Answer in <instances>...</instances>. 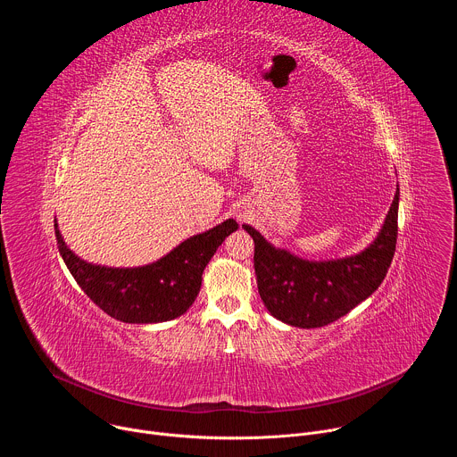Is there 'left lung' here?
<instances>
[{"mask_svg":"<svg viewBox=\"0 0 457 457\" xmlns=\"http://www.w3.org/2000/svg\"><path fill=\"white\" fill-rule=\"evenodd\" d=\"M400 187L376 238L360 253L342 258L309 260L268 242L249 224L242 228L254 242V275L268 311L300 329L333 323L367 300L393 262L398 237Z\"/></svg>","mask_w":457,"mask_h":457,"instance_id":"1","label":"left lung"}]
</instances>
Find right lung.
I'll return each instance as SVG.
<instances>
[{"instance_id":"right-lung-1","label":"right lung","mask_w":457,"mask_h":457,"mask_svg":"<svg viewBox=\"0 0 457 457\" xmlns=\"http://www.w3.org/2000/svg\"><path fill=\"white\" fill-rule=\"evenodd\" d=\"M59 253L79 287L112 318L124 323H161L184 314L197 298L203 273L219 245L238 229L233 219L197 233L159 260L137 268L87 262L64 242L57 220Z\"/></svg>"}]
</instances>
